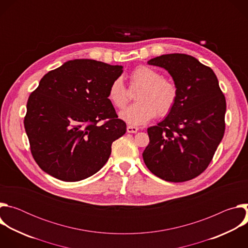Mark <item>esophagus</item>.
I'll use <instances>...</instances> for the list:
<instances>
[{
  "mask_svg": "<svg viewBox=\"0 0 248 248\" xmlns=\"http://www.w3.org/2000/svg\"><path fill=\"white\" fill-rule=\"evenodd\" d=\"M126 131L128 133H136L138 131V127H135V126H132V125H127Z\"/></svg>",
  "mask_w": 248,
  "mask_h": 248,
  "instance_id": "obj_1",
  "label": "esophagus"
}]
</instances>
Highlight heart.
I'll use <instances>...</instances> for the list:
<instances>
[{
	"instance_id": "1",
	"label": "heart",
	"mask_w": 248,
	"mask_h": 248,
	"mask_svg": "<svg viewBox=\"0 0 248 248\" xmlns=\"http://www.w3.org/2000/svg\"><path fill=\"white\" fill-rule=\"evenodd\" d=\"M131 86H140L135 94L136 103L123 111L121 118L131 125L145 124L156 115L170 113L178 100L179 89L174 81L162 78L153 67L136 66L129 76ZM108 99L118 109H124L129 101L128 90L122 78H116L108 90Z\"/></svg>"
}]
</instances>
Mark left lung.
<instances>
[{
	"mask_svg": "<svg viewBox=\"0 0 248 248\" xmlns=\"http://www.w3.org/2000/svg\"><path fill=\"white\" fill-rule=\"evenodd\" d=\"M148 63L168 70L179 96L166 119L147 129L144 163L164 181L192 180L207 169L224 136L226 98L213 70L194 57L168 54Z\"/></svg>",
	"mask_w": 248,
	"mask_h": 248,
	"instance_id": "8db88e82",
	"label": "left lung"
}]
</instances>
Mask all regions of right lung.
Masks as SVG:
<instances>
[{"label": "right lung", "instance_id": "1", "mask_svg": "<svg viewBox=\"0 0 248 248\" xmlns=\"http://www.w3.org/2000/svg\"><path fill=\"white\" fill-rule=\"evenodd\" d=\"M122 65L68 61L46 74L29 96L24 127L31 154L47 173L78 182L108 161L112 143L126 131L108 99Z\"/></svg>", "mask_w": 248, "mask_h": 248}]
</instances>
